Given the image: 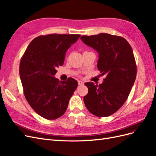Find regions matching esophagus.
<instances>
[{
    "label": "esophagus",
    "instance_id": "esophagus-1",
    "mask_svg": "<svg viewBox=\"0 0 156 156\" xmlns=\"http://www.w3.org/2000/svg\"><path fill=\"white\" fill-rule=\"evenodd\" d=\"M78 84H79V85H83V84H84V83L83 81H78Z\"/></svg>",
    "mask_w": 156,
    "mask_h": 156
}]
</instances>
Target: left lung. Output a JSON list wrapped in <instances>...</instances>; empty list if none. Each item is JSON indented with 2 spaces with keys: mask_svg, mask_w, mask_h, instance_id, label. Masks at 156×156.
I'll return each instance as SVG.
<instances>
[{
  "mask_svg": "<svg viewBox=\"0 0 156 156\" xmlns=\"http://www.w3.org/2000/svg\"><path fill=\"white\" fill-rule=\"evenodd\" d=\"M84 44L99 53L98 69L106 75L99 85L84 83L88 92L84 103L92 114L107 117L114 114L123 105L131 92L136 75V66L133 50L124 37L100 33L82 36Z\"/></svg>",
  "mask_w": 156,
  "mask_h": 156,
  "instance_id": "1",
  "label": "left lung"
}]
</instances>
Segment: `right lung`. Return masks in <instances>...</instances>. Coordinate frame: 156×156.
<instances>
[{"label": "right lung", "mask_w": 156, "mask_h": 156, "mask_svg": "<svg viewBox=\"0 0 156 156\" xmlns=\"http://www.w3.org/2000/svg\"><path fill=\"white\" fill-rule=\"evenodd\" d=\"M79 34H49L33 40L21 60L20 75L27 101L37 114L55 120L66 111L78 83L73 78L59 81L56 68Z\"/></svg>", "instance_id": "obj_1"}]
</instances>
